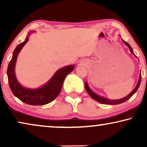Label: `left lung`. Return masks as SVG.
I'll return each instance as SVG.
<instances>
[{
	"label": "left lung",
	"mask_w": 147,
	"mask_h": 147,
	"mask_svg": "<svg viewBox=\"0 0 147 147\" xmlns=\"http://www.w3.org/2000/svg\"><path fill=\"white\" fill-rule=\"evenodd\" d=\"M122 41L124 42V43L125 44L126 46H128V48H129L130 52H131V53L133 54V55L135 56V57H136V56L134 55L133 51H132L131 46H130L129 44L127 43V42L124 41V40H122ZM140 82H141V71H140V76H139V79H138V84L135 87V88H134V89L132 90V91L130 92V93L128 94L127 96H126V97H124V98H122V99H120V100H110V99H107V98H106L102 97V96H100L97 95V94L94 93V92L92 91L91 89H90V88H89V86H88L87 82H86V83H85V88H86V90L88 93V94H89V95L91 96V97L93 98L94 100H95L96 101L100 102V103H101V104H109V105H116V104H119L123 103V102H126V100L130 99V98L132 96V95H133V94L138 90V88H139V86H140Z\"/></svg>",
	"instance_id": "left-lung-1"
}]
</instances>
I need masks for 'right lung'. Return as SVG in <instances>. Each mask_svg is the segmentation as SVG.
Returning a JSON list of instances; mask_svg holds the SVG:
<instances>
[{
	"label": "right lung",
	"mask_w": 147,
	"mask_h": 147,
	"mask_svg": "<svg viewBox=\"0 0 147 147\" xmlns=\"http://www.w3.org/2000/svg\"><path fill=\"white\" fill-rule=\"evenodd\" d=\"M31 31L26 37L25 41L20 43L14 50L13 57L7 68L8 80L10 88L16 97L22 102L33 106H41L47 104L57 98L61 92L63 81L68 74L74 69V65L65 66L57 70L53 77L45 85L37 89H29L24 88L18 82L15 73V67L18 54L29 40Z\"/></svg>",
	"instance_id": "obj_1"
}]
</instances>
